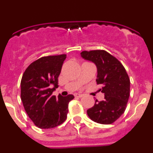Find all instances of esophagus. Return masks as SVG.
<instances>
[{"mask_svg":"<svg viewBox=\"0 0 153 153\" xmlns=\"http://www.w3.org/2000/svg\"><path fill=\"white\" fill-rule=\"evenodd\" d=\"M83 96V94H79V93H75V94H74V97H82Z\"/></svg>","mask_w":153,"mask_h":153,"instance_id":"esophagus-1","label":"esophagus"}]
</instances>
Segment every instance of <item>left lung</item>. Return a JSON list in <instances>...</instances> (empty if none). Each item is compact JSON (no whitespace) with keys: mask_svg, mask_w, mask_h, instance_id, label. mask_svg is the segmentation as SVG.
Here are the masks:
<instances>
[{"mask_svg":"<svg viewBox=\"0 0 153 153\" xmlns=\"http://www.w3.org/2000/svg\"><path fill=\"white\" fill-rule=\"evenodd\" d=\"M81 56L90 60L97 67V84L102 85V101H95L87 115L94 122L111 124L125 112L130 92V80L123 65L103 50L84 51Z\"/></svg>","mask_w":153,"mask_h":153,"instance_id":"left-lung-1","label":"left lung"}]
</instances>
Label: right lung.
I'll return each instance as SVG.
<instances>
[{"label":"right lung","mask_w":153,"mask_h":153,"mask_svg":"<svg viewBox=\"0 0 153 153\" xmlns=\"http://www.w3.org/2000/svg\"><path fill=\"white\" fill-rule=\"evenodd\" d=\"M66 54L43 56L31 63L21 81V98L24 109L35 126L51 129L64 122L68 113V103L74 95L58 97L52 93L58 86ZM53 85L54 88H52Z\"/></svg>","instance_id":"obj_1"}]
</instances>
